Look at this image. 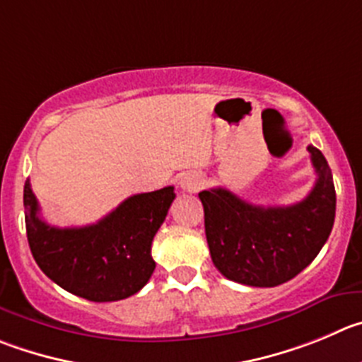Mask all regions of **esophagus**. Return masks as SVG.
<instances>
[{
    "instance_id": "obj_1",
    "label": "esophagus",
    "mask_w": 362,
    "mask_h": 362,
    "mask_svg": "<svg viewBox=\"0 0 362 362\" xmlns=\"http://www.w3.org/2000/svg\"><path fill=\"white\" fill-rule=\"evenodd\" d=\"M180 189L185 192H198L202 189V185H204V180H202V177L198 173H194V171H191V173H185L182 175L180 178Z\"/></svg>"
}]
</instances>
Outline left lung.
<instances>
[{
  "mask_svg": "<svg viewBox=\"0 0 362 362\" xmlns=\"http://www.w3.org/2000/svg\"><path fill=\"white\" fill-rule=\"evenodd\" d=\"M307 150L318 178L298 204L252 205L223 187L198 194L212 262L223 276L253 288H275L305 269L323 248L336 216V189L322 151Z\"/></svg>",
  "mask_w": 362,
  "mask_h": 362,
  "instance_id": "obj_1",
  "label": "left lung"
}]
</instances>
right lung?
<instances>
[{
    "label": "right lung",
    "instance_id": "add662e5",
    "mask_svg": "<svg viewBox=\"0 0 362 362\" xmlns=\"http://www.w3.org/2000/svg\"><path fill=\"white\" fill-rule=\"evenodd\" d=\"M175 187L127 198L87 227L59 228L39 216L30 180L25 184V221L32 255L44 275L90 302H116L146 286L155 269L151 241L175 200Z\"/></svg>",
    "mask_w": 362,
    "mask_h": 362
}]
</instances>
